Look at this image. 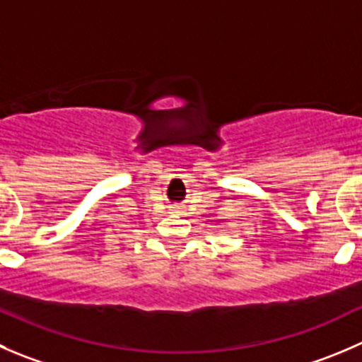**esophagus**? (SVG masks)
Listing matches in <instances>:
<instances>
[{"mask_svg":"<svg viewBox=\"0 0 362 362\" xmlns=\"http://www.w3.org/2000/svg\"><path fill=\"white\" fill-rule=\"evenodd\" d=\"M173 212H180V210H178L177 206H173Z\"/></svg>","mask_w":362,"mask_h":362,"instance_id":"obj_1","label":"esophagus"}]
</instances>
